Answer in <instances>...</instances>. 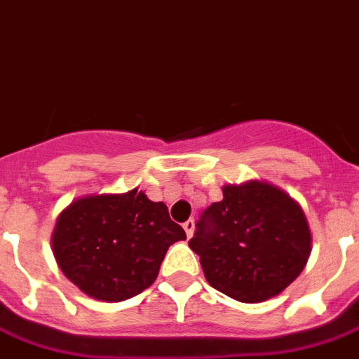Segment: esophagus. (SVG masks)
I'll use <instances>...</instances> for the list:
<instances>
[{"instance_id": "obj_1", "label": "esophagus", "mask_w": 359, "mask_h": 359, "mask_svg": "<svg viewBox=\"0 0 359 359\" xmlns=\"http://www.w3.org/2000/svg\"><path fill=\"white\" fill-rule=\"evenodd\" d=\"M182 226H184L186 236H188V238H191V234H194V230H195V221L194 219H188Z\"/></svg>"}]
</instances>
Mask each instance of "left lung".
I'll list each match as a JSON object with an SVG mask.
<instances>
[{
  "label": "left lung",
  "mask_w": 359,
  "mask_h": 359,
  "mask_svg": "<svg viewBox=\"0 0 359 359\" xmlns=\"http://www.w3.org/2000/svg\"><path fill=\"white\" fill-rule=\"evenodd\" d=\"M188 245L212 287L240 302H262L301 275L311 234L290 195L250 180L223 188V201L201 214Z\"/></svg>",
  "instance_id": "left-lung-1"
}]
</instances>
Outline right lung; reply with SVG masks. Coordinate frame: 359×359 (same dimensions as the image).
Instances as JSON below:
<instances>
[{"instance_id":"1","label":"right lung","mask_w":359,"mask_h":359,"mask_svg":"<svg viewBox=\"0 0 359 359\" xmlns=\"http://www.w3.org/2000/svg\"><path fill=\"white\" fill-rule=\"evenodd\" d=\"M186 232L164 203L138 189L90 195L64 210L55 225L53 255L68 280L86 295L119 302L147 290L160 264Z\"/></svg>"}]
</instances>
